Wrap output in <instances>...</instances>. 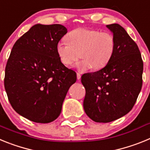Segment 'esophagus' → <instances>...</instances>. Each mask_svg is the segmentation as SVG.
Instances as JSON below:
<instances>
[{"label":"esophagus","instance_id":"esophagus-1","mask_svg":"<svg viewBox=\"0 0 150 150\" xmlns=\"http://www.w3.org/2000/svg\"><path fill=\"white\" fill-rule=\"evenodd\" d=\"M76 77H77L78 80L80 79V78H81V74H79V73H76Z\"/></svg>","mask_w":150,"mask_h":150}]
</instances>
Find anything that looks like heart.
<instances>
[{
    "instance_id": "heart-1",
    "label": "heart",
    "mask_w": 150,
    "mask_h": 150,
    "mask_svg": "<svg viewBox=\"0 0 150 150\" xmlns=\"http://www.w3.org/2000/svg\"><path fill=\"white\" fill-rule=\"evenodd\" d=\"M69 42L62 40L56 45V52L61 62L71 65L80 56L83 59L76 64L79 71L91 67L99 70L109 63L116 48L114 35L109 31L80 28L69 33Z\"/></svg>"
}]
</instances>
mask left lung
<instances>
[{
	"instance_id": "1",
	"label": "left lung",
	"mask_w": 150,
	"mask_h": 150,
	"mask_svg": "<svg viewBox=\"0 0 150 150\" xmlns=\"http://www.w3.org/2000/svg\"><path fill=\"white\" fill-rule=\"evenodd\" d=\"M107 28L116 39L112 57L100 71L81 77L86 88L84 110L96 122L114 121L130 112L143 83L144 63L137 45L119 24Z\"/></svg>"
}]
</instances>
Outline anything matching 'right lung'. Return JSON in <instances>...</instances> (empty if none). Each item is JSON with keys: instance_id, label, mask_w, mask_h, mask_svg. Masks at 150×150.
I'll return each mask as SVG.
<instances>
[{"instance_id": "obj_1", "label": "right lung", "mask_w": 150, "mask_h": 150, "mask_svg": "<svg viewBox=\"0 0 150 150\" xmlns=\"http://www.w3.org/2000/svg\"><path fill=\"white\" fill-rule=\"evenodd\" d=\"M64 26L37 24L15 43L5 68L4 87L16 112L30 121L49 123L59 117L76 74L61 62L56 45Z\"/></svg>"}]
</instances>
